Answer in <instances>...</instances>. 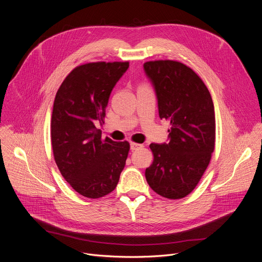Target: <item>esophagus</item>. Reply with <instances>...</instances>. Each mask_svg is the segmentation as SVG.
<instances>
[{"label":"esophagus","mask_w":262,"mask_h":262,"mask_svg":"<svg viewBox=\"0 0 262 262\" xmlns=\"http://www.w3.org/2000/svg\"><path fill=\"white\" fill-rule=\"evenodd\" d=\"M130 147H131V149H132V150H136V149H138V148L143 147V145H142V144H140V143L131 142V143H130Z\"/></svg>","instance_id":"esophagus-1"}]
</instances>
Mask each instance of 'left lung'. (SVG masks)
<instances>
[{
  "label": "left lung",
  "mask_w": 262,
  "mask_h": 262,
  "mask_svg": "<svg viewBox=\"0 0 262 262\" xmlns=\"http://www.w3.org/2000/svg\"><path fill=\"white\" fill-rule=\"evenodd\" d=\"M143 68L155 86L160 118L171 126L168 143L149 145L154 161L145 178L158 194L182 199L201 180L214 150L212 97L202 79L179 61H147Z\"/></svg>",
  "instance_id": "1"
}]
</instances>
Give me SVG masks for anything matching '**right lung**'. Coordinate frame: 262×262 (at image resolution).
Masks as SVG:
<instances>
[{"mask_svg": "<svg viewBox=\"0 0 262 262\" xmlns=\"http://www.w3.org/2000/svg\"><path fill=\"white\" fill-rule=\"evenodd\" d=\"M128 61H97L75 68L54 100L51 142L55 163L80 194L98 199L112 192L120 179L130 144L101 137L113 88L128 70Z\"/></svg>", "mask_w": 262, "mask_h": 262, "instance_id": "1", "label": "right lung"}]
</instances>
